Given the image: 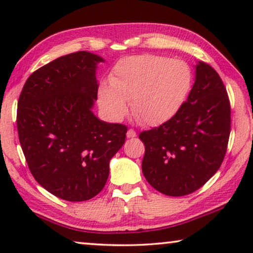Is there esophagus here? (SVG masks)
Segmentation results:
<instances>
[{
  "instance_id": "34e87169",
  "label": "esophagus",
  "mask_w": 253,
  "mask_h": 253,
  "mask_svg": "<svg viewBox=\"0 0 253 253\" xmlns=\"http://www.w3.org/2000/svg\"><path fill=\"white\" fill-rule=\"evenodd\" d=\"M126 137H127V138H134V137H137L136 131H134L133 129H129V130H127V132H126Z\"/></svg>"
}]
</instances>
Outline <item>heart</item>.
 Here are the masks:
<instances>
[{"instance_id":"1","label":"heart","mask_w":253,"mask_h":253,"mask_svg":"<svg viewBox=\"0 0 253 253\" xmlns=\"http://www.w3.org/2000/svg\"><path fill=\"white\" fill-rule=\"evenodd\" d=\"M193 83L190 65L161 55L143 54L121 58L109 83L100 85L98 103L112 121L126 115L127 101L134 116L151 126L170 121L184 105Z\"/></svg>"}]
</instances>
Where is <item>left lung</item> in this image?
Here are the masks:
<instances>
[{"instance_id":"1","label":"left lung","mask_w":253,"mask_h":253,"mask_svg":"<svg viewBox=\"0 0 253 253\" xmlns=\"http://www.w3.org/2000/svg\"><path fill=\"white\" fill-rule=\"evenodd\" d=\"M195 69V84L181 110L139 134L145 178L171 197L195 192L219 170L230 134V105L220 76L202 61Z\"/></svg>"}]
</instances>
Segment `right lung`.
<instances>
[{
	"label": "right lung",
	"instance_id": "right-lung-1",
	"mask_svg": "<svg viewBox=\"0 0 253 253\" xmlns=\"http://www.w3.org/2000/svg\"><path fill=\"white\" fill-rule=\"evenodd\" d=\"M99 55L77 51L51 61L27 78L19 95L17 129L33 177L58 198L95 197L127 127L93 113L98 98Z\"/></svg>",
	"mask_w": 253,
	"mask_h": 253
}]
</instances>
